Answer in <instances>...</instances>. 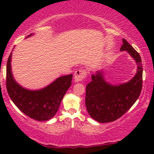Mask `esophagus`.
Wrapping results in <instances>:
<instances>
[{
    "label": "esophagus",
    "instance_id": "esophagus-1",
    "mask_svg": "<svg viewBox=\"0 0 154 154\" xmlns=\"http://www.w3.org/2000/svg\"><path fill=\"white\" fill-rule=\"evenodd\" d=\"M86 71L84 69H79L75 72V75H74V79H75V82H79L82 81V79L86 77Z\"/></svg>",
    "mask_w": 154,
    "mask_h": 154
}]
</instances>
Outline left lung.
Wrapping results in <instances>:
<instances>
[{
	"mask_svg": "<svg viewBox=\"0 0 154 154\" xmlns=\"http://www.w3.org/2000/svg\"><path fill=\"white\" fill-rule=\"evenodd\" d=\"M120 51H127L137 64L135 75L128 82L114 85L107 82L104 69L95 72L86 86L85 106L88 114L100 123L114 122L132 106L142 90L143 67L138 53L122 39Z\"/></svg>",
	"mask_w": 154,
	"mask_h": 154,
	"instance_id": "8db88e82",
	"label": "left lung"
}]
</instances>
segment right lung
Returning a JSON list of instances; mask_svg holds the SVG:
<instances>
[{
    "mask_svg": "<svg viewBox=\"0 0 154 154\" xmlns=\"http://www.w3.org/2000/svg\"><path fill=\"white\" fill-rule=\"evenodd\" d=\"M11 57L12 51L6 65V88L11 99L19 110L32 119L38 121L51 119L59 110L63 97L71 86L73 75L58 77L41 89H27L15 80L11 70Z\"/></svg>",
    "mask_w": 154,
    "mask_h": 154,
    "instance_id": "right-lung-1",
    "label": "right lung"
}]
</instances>
